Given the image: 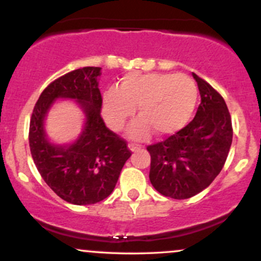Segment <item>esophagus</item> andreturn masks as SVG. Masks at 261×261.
Masks as SVG:
<instances>
[{
	"instance_id": "1",
	"label": "esophagus",
	"mask_w": 261,
	"mask_h": 261,
	"mask_svg": "<svg viewBox=\"0 0 261 261\" xmlns=\"http://www.w3.org/2000/svg\"><path fill=\"white\" fill-rule=\"evenodd\" d=\"M140 145H138V144H133V143H130L128 144V149L131 150V151H136V150L138 149H140Z\"/></svg>"
}]
</instances>
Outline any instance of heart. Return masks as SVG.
Masks as SVG:
<instances>
[{"instance_id":"b5f03b06","label":"heart","mask_w":261,"mask_h":261,"mask_svg":"<svg viewBox=\"0 0 261 261\" xmlns=\"http://www.w3.org/2000/svg\"><path fill=\"white\" fill-rule=\"evenodd\" d=\"M198 89L184 74L170 73H128L120 86L111 87L102 96V114L110 127L122 130L138 107L140 118L131 125L134 139L170 136L180 131L196 109Z\"/></svg>"}]
</instances>
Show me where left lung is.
I'll use <instances>...</instances> for the list:
<instances>
[{
  "instance_id": "1",
  "label": "left lung",
  "mask_w": 261,
  "mask_h": 261,
  "mask_svg": "<svg viewBox=\"0 0 261 261\" xmlns=\"http://www.w3.org/2000/svg\"><path fill=\"white\" fill-rule=\"evenodd\" d=\"M201 105L193 120L164 141L146 147L151 156L149 178L165 197L187 199L220 174L232 143V122L225 99L193 73Z\"/></svg>"
}]
</instances>
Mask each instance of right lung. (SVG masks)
<instances>
[{"label": "right lung", "mask_w": 261, "mask_h": 261, "mask_svg": "<svg viewBox=\"0 0 261 261\" xmlns=\"http://www.w3.org/2000/svg\"><path fill=\"white\" fill-rule=\"evenodd\" d=\"M99 75V67H84L51 82L30 120L29 144L39 173L60 198L78 206L107 198L131 156L127 143L107 128L101 117ZM58 98L74 99L86 115L80 138L69 146L51 144L43 128L46 114Z\"/></svg>", "instance_id": "obj_1"}]
</instances>
